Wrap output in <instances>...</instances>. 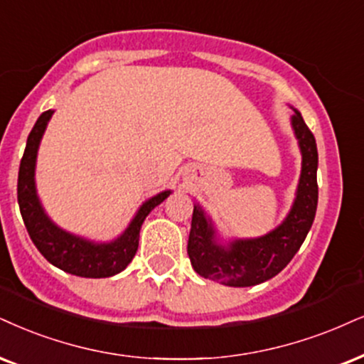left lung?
Masks as SVG:
<instances>
[{
    "label": "left lung",
    "mask_w": 364,
    "mask_h": 364,
    "mask_svg": "<svg viewBox=\"0 0 364 364\" xmlns=\"http://www.w3.org/2000/svg\"><path fill=\"white\" fill-rule=\"evenodd\" d=\"M291 128L299 140L302 154V172L294 205L285 221L268 235L253 240H235L228 246L218 243L213 221L199 205H194L187 253L192 268L200 277L228 287H251L263 284L278 275L297 253L314 218L317 197V145L316 138L302 114L294 109Z\"/></svg>",
    "instance_id": "left-lung-1"
}]
</instances>
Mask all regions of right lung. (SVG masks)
<instances>
[{
    "label": "right lung",
    "instance_id": "add662e5",
    "mask_svg": "<svg viewBox=\"0 0 364 364\" xmlns=\"http://www.w3.org/2000/svg\"><path fill=\"white\" fill-rule=\"evenodd\" d=\"M53 111L48 109L40 114L33 129L26 140L25 154L20 161L18 172V204L23 218L26 231L37 246V250L50 262L53 267L60 268L70 275L84 278H106L123 272L132 262L138 250L141 224L150 210L164 203L170 196V191L160 192L138 209L136 216L129 223L123 235L111 243H92L75 235H70L53 224L45 214L40 204L37 189H35V161L40 140H42L48 119Z\"/></svg>",
    "mask_w": 364,
    "mask_h": 364
}]
</instances>
